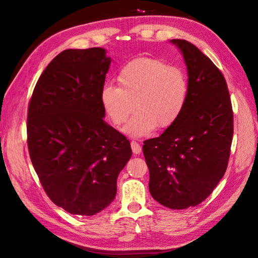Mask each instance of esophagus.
I'll return each mask as SVG.
<instances>
[{"label": "esophagus", "instance_id": "1", "mask_svg": "<svg viewBox=\"0 0 258 258\" xmlns=\"http://www.w3.org/2000/svg\"><path fill=\"white\" fill-rule=\"evenodd\" d=\"M131 147H132V151L135 155H139L142 150V147L140 146L137 141H131Z\"/></svg>", "mask_w": 258, "mask_h": 258}]
</instances>
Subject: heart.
I'll return each instance as SVG.
<instances>
[{"label": "heart", "instance_id": "obj_1", "mask_svg": "<svg viewBox=\"0 0 258 258\" xmlns=\"http://www.w3.org/2000/svg\"><path fill=\"white\" fill-rule=\"evenodd\" d=\"M117 86L106 85L100 94L101 106L112 125L120 126L132 118L124 132L145 137L156 127L167 130L184 111L189 97V81L180 67L166 61L140 56L119 68Z\"/></svg>", "mask_w": 258, "mask_h": 258}]
</instances>
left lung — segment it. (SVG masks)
Returning a JSON list of instances; mask_svg holds the SVG:
<instances>
[{
    "label": "left lung",
    "mask_w": 258,
    "mask_h": 258,
    "mask_svg": "<svg viewBox=\"0 0 258 258\" xmlns=\"http://www.w3.org/2000/svg\"><path fill=\"white\" fill-rule=\"evenodd\" d=\"M171 42L185 61L189 97L176 123L146 140L142 149L152 198L165 207L185 209L204 202L225 174L233 111L225 78L213 61L190 42Z\"/></svg>",
    "instance_id": "left-lung-1"
}]
</instances>
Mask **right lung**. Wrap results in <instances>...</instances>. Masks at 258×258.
I'll return each mask as SVG.
<instances>
[{"instance_id": "add662e5", "label": "right lung", "mask_w": 258, "mask_h": 258, "mask_svg": "<svg viewBox=\"0 0 258 258\" xmlns=\"http://www.w3.org/2000/svg\"><path fill=\"white\" fill-rule=\"evenodd\" d=\"M106 50H64L35 85L27 113L30 160L47 197L74 215L100 213L116 197L132 149L103 120Z\"/></svg>"}]
</instances>
